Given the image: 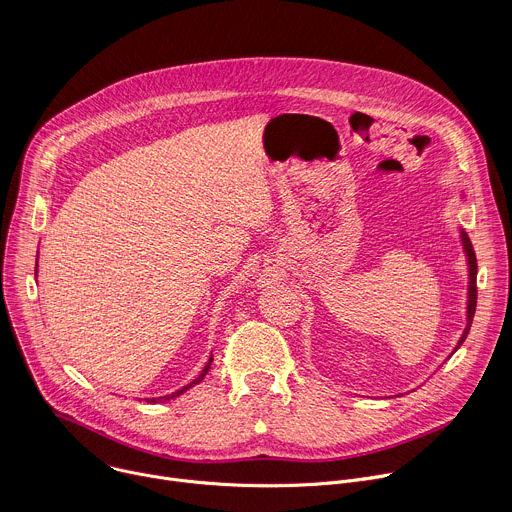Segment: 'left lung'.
<instances>
[{
	"mask_svg": "<svg viewBox=\"0 0 512 512\" xmlns=\"http://www.w3.org/2000/svg\"><path fill=\"white\" fill-rule=\"evenodd\" d=\"M462 243H464V249H466V255H468V265H470V291H468V324H466V330L458 342L456 348L462 346V342L466 340L468 332H470V326H472V318H474V312H476V300H478V287H476V273H478V263H476V253L472 249V243H470V237L466 233H462Z\"/></svg>",
	"mask_w": 512,
	"mask_h": 512,
	"instance_id": "1",
	"label": "left lung"
}]
</instances>
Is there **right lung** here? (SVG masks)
<instances>
[{"instance_id": "add662e5", "label": "right lung", "mask_w": 512, "mask_h": 512, "mask_svg": "<svg viewBox=\"0 0 512 512\" xmlns=\"http://www.w3.org/2000/svg\"><path fill=\"white\" fill-rule=\"evenodd\" d=\"M210 362H212V356H210V360L206 362V367L202 369V373L190 383V385H186V387H182L180 391H176V393H172V395H164V397H154V399H145V401H148V403H164V401H170V399H174V397H178V395H182L184 391H188L190 387H194V385H198L204 377H206V373H208V369H210Z\"/></svg>"}]
</instances>
